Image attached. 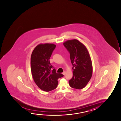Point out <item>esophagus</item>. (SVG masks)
Segmentation results:
<instances>
[{"instance_id": "34e87169", "label": "esophagus", "mask_w": 121, "mask_h": 121, "mask_svg": "<svg viewBox=\"0 0 121 121\" xmlns=\"http://www.w3.org/2000/svg\"><path fill=\"white\" fill-rule=\"evenodd\" d=\"M63 75H65V74H66V71H64L62 73Z\"/></svg>"}]
</instances>
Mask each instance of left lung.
<instances>
[{"label":"left lung","mask_w":121,"mask_h":121,"mask_svg":"<svg viewBox=\"0 0 121 121\" xmlns=\"http://www.w3.org/2000/svg\"><path fill=\"white\" fill-rule=\"evenodd\" d=\"M63 44L70 54L73 67V76L69 81L71 87L78 89L84 88L91 79L93 66L86 47L77 39L68 40Z\"/></svg>","instance_id":"8db88e82"}]
</instances>
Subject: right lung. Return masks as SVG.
I'll list each match as a JSON object with an SVG mask.
<instances>
[{
  "mask_svg": "<svg viewBox=\"0 0 121 121\" xmlns=\"http://www.w3.org/2000/svg\"><path fill=\"white\" fill-rule=\"evenodd\" d=\"M56 46L53 43H41L35 48L31 56V71L33 80L39 88L46 92L56 88L57 79L64 76L62 74L56 73L50 63V57Z\"/></svg>",
  "mask_w": 121,
  "mask_h": 121,
  "instance_id": "right-lung-1",
  "label": "right lung"
}]
</instances>
